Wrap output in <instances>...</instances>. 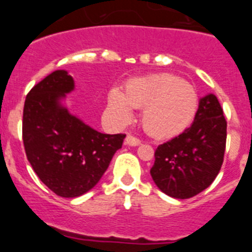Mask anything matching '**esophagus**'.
<instances>
[{"label": "esophagus", "instance_id": "obj_1", "mask_svg": "<svg viewBox=\"0 0 252 252\" xmlns=\"http://www.w3.org/2000/svg\"><path fill=\"white\" fill-rule=\"evenodd\" d=\"M125 144L126 145H130V146H137L141 144V140L137 139V137L132 136V135H127L126 139H125Z\"/></svg>", "mask_w": 252, "mask_h": 252}]
</instances>
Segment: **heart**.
<instances>
[{"mask_svg":"<svg viewBox=\"0 0 252 252\" xmlns=\"http://www.w3.org/2000/svg\"><path fill=\"white\" fill-rule=\"evenodd\" d=\"M197 104L194 88L166 73L133 78L125 86V93L113 88L108 94V107L116 119L127 124L132 117L131 107L142 110V126L158 139L183 132L193 120Z\"/></svg>","mask_w":252,"mask_h":252,"instance_id":"heart-1","label":"heart"}]
</instances>
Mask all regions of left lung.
I'll return each instance as SVG.
<instances>
[{"mask_svg":"<svg viewBox=\"0 0 252 252\" xmlns=\"http://www.w3.org/2000/svg\"><path fill=\"white\" fill-rule=\"evenodd\" d=\"M227 122L215 94L201 98L194 122L155 150L150 174L158 188L178 199L194 197L208 188L221 170Z\"/></svg>","mask_w":252,"mask_h":252,"instance_id":"1","label":"left lung"}]
</instances>
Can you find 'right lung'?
<instances>
[{
	"label": "right lung",
	"instance_id": "1",
	"mask_svg": "<svg viewBox=\"0 0 252 252\" xmlns=\"http://www.w3.org/2000/svg\"><path fill=\"white\" fill-rule=\"evenodd\" d=\"M74 90L66 70L31 88L22 116V140L40 180L59 197L75 198L98 183L126 135H107L69 113L60 99Z\"/></svg>",
	"mask_w": 252,
	"mask_h": 252
}]
</instances>
